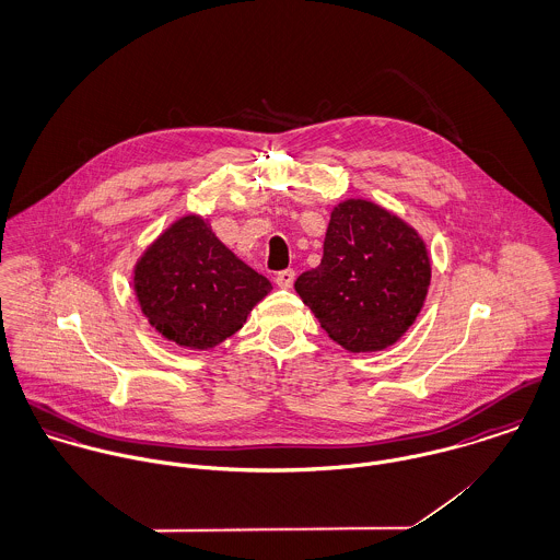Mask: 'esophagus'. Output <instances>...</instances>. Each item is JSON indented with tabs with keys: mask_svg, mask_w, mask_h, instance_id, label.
I'll use <instances>...</instances> for the list:
<instances>
[{
	"mask_svg": "<svg viewBox=\"0 0 560 560\" xmlns=\"http://www.w3.org/2000/svg\"><path fill=\"white\" fill-rule=\"evenodd\" d=\"M294 279H296V272H294L292 268H285V270L277 272V277H275L277 285H279V288H283V290H290V288L294 285Z\"/></svg>",
	"mask_w": 560,
	"mask_h": 560,
	"instance_id": "obj_1",
	"label": "esophagus"
}]
</instances>
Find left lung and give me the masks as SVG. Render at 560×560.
Here are the masks:
<instances>
[{"mask_svg": "<svg viewBox=\"0 0 560 560\" xmlns=\"http://www.w3.org/2000/svg\"><path fill=\"white\" fill-rule=\"evenodd\" d=\"M432 266L421 236L368 199L335 206L319 266L294 288L332 341L350 352L393 346L417 319Z\"/></svg>", "mask_w": 560, "mask_h": 560, "instance_id": "1", "label": "left lung"}]
</instances>
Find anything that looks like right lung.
I'll use <instances>...</instances> for the list:
<instances>
[{
    "label": "right lung",
    "instance_id": "right-lung-1",
    "mask_svg": "<svg viewBox=\"0 0 560 560\" xmlns=\"http://www.w3.org/2000/svg\"><path fill=\"white\" fill-rule=\"evenodd\" d=\"M270 290V281L195 214L161 234L135 268L143 315L165 339L190 350H208L232 337Z\"/></svg>",
    "mask_w": 560,
    "mask_h": 560
}]
</instances>
